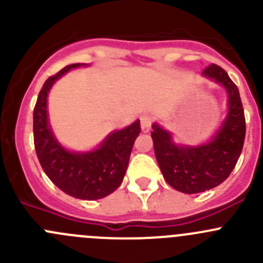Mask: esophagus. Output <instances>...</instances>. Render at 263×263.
Masks as SVG:
<instances>
[{"label":"esophagus","mask_w":263,"mask_h":263,"mask_svg":"<svg viewBox=\"0 0 263 263\" xmlns=\"http://www.w3.org/2000/svg\"><path fill=\"white\" fill-rule=\"evenodd\" d=\"M151 126H152V118L151 116H142L140 118V128H142L143 133H148L151 130Z\"/></svg>","instance_id":"obj_1"}]
</instances>
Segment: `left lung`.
<instances>
[{
	"label": "left lung",
	"instance_id": "8db88e82",
	"mask_svg": "<svg viewBox=\"0 0 263 263\" xmlns=\"http://www.w3.org/2000/svg\"><path fill=\"white\" fill-rule=\"evenodd\" d=\"M202 75L223 85L229 112L214 139L197 147L178 145L168 132L153 124L151 133L156 160L168 185L186 194L201 193L220 185L235 167L246 138V118L239 89L228 72L211 64Z\"/></svg>",
	"mask_w": 263,
	"mask_h": 263
}]
</instances>
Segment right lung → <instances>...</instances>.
<instances>
[{
  "mask_svg": "<svg viewBox=\"0 0 263 263\" xmlns=\"http://www.w3.org/2000/svg\"><path fill=\"white\" fill-rule=\"evenodd\" d=\"M79 66L67 65L46 80L34 106L33 134L37 157L49 180L69 196L95 201L111 194L123 183L140 123L137 120L123 130L111 133L90 152H70L62 147L48 125L47 96L57 79Z\"/></svg>",
  "mask_w": 263,
  "mask_h": 263,
  "instance_id": "1",
  "label": "right lung"
}]
</instances>
